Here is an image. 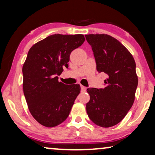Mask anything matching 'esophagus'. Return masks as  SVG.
Here are the masks:
<instances>
[{"mask_svg":"<svg viewBox=\"0 0 155 155\" xmlns=\"http://www.w3.org/2000/svg\"><path fill=\"white\" fill-rule=\"evenodd\" d=\"M81 92H85L86 91V88L82 85H81Z\"/></svg>","mask_w":155,"mask_h":155,"instance_id":"1","label":"esophagus"}]
</instances>
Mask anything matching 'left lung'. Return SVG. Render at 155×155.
<instances>
[{"instance_id": "left-lung-1", "label": "left lung", "mask_w": 155, "mask_h": 155, "mask_svg": "<svg viewBox=\"0 0 155 155\" xmlns=\"http://www.w3.org/2000/svg\"><path fill=\"white\" fill-rule=\"evenodd\" d=\"M92 48L99 73L107 75L104 88H90L86 112L93 123L101 127L116 125L134 104L138 86L136 62L130 52L107 34L85 35Z\"/></svg>"}]
</instances>
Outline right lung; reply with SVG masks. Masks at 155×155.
Wrapping results in <instances>:
<instances>
[{
	"label": "right lung",
	"mask_w": 155,
	"mask_h": 155,
	"mask_svg": "<svg viewBox=\"0 0 155 155\" xmlns=\"http://www.w3.org/2000/svg\"><path fill=\"white\" fill-rule=\"evenodd\" d=\"M82 34H53L36 43L22 67L23 91L32 116L41 125L54 127L66 120L79 94V84L66 85L58 75L68 68L71 51L81 46Z\"/></svg>",
	"instance_id": "obj_1"
}]
</instances>
